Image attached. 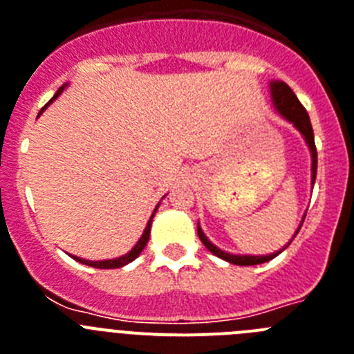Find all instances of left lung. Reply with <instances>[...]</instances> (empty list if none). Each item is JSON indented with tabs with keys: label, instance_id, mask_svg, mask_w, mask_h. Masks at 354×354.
I'll return each mask as SVG.
<instances>
[{
	"label": "left lung",
	"instance_id": "1",
	"mask_svg": "<svg viewBox=\"0 0 354 354\" xmlns=\"http://www.w3.org/2000/svg\"><path fill=\"white\" fill-rule=\"evenodd\" d=\"M269 91H270V101H272V106H274L276 112L285 119V121L290 122L294 128L301 133V137L305 139L306 146H308V151L310 156H312V189H313V183H315V176H317V149H315V140H313V130H312V122H310L308 113H306L305 106L299 103L297 96L292 92V88L288 87L285 82H279V80H272L269 82ZM306 215V214H305ZM305 215H303V219H301V224L305 221ZM301 224L297 226L296 233L294 236L297 235V232L301 230ZM198 235L201 239V242L205 244L210 253H214L215 257L223 258L226 262L230 263H235V266H258V263H263V262H269L272 260L274 257H278L281 251L287 250V245L292 242V236L290 242L285 245L283 250L276 251V253H270V254H233L228 253V251H223L221 248H217L215 244H212L208 241V236L205 235V232L201 230L199 226V221H198Z\"/></svg>",
	"mask_w": 354,
	"mask_h": 354
}]
</instances>
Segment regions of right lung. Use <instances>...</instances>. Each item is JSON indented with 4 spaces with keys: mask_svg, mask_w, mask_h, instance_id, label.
Masks as SVG:
<instances>
[{
    "mask_svg": "<svg viewBox=\"0 0 354 354\" xmlns=\"http://www.w3.org/2000/svg\"><path fill=\"white\" fill-rule=\"evenodd\" d=\"M66 87H67V84L62 85V87L58 88L57 94H55L53 100L49 101V103H53V101L57 100V97L60 96V94H62L64 88H66ZM49 103H48V104H49ZM48 104H46V106H48ZM46 106H44V109H46ZM44 109H42V110H44ZM39 115H41V113H39ZM162 199H164V198H162ZM158 207H160V203H158V205H156L155 210H153L151 217H149V221H147L146 228H144L142 235H140V239H139V241H137V244H135L133 248H131V250L128 251V253H126V254H121V257H118V258H110V260H85V258L75 257V254H69V257H71V258H75L76 262L85 263V266H88V267H96V269H119V267L128 266V263L133 262L135 258L139 257V254L142 253L144 248H146L147 241H149V233H151L153 217H155V214H156V210H158Z\"/></svg>",
    "mask_w": 354,
    "mask_h": 354,
    "instance_id": "add662e5",
    "label": "right lung"
}]
</instances>
